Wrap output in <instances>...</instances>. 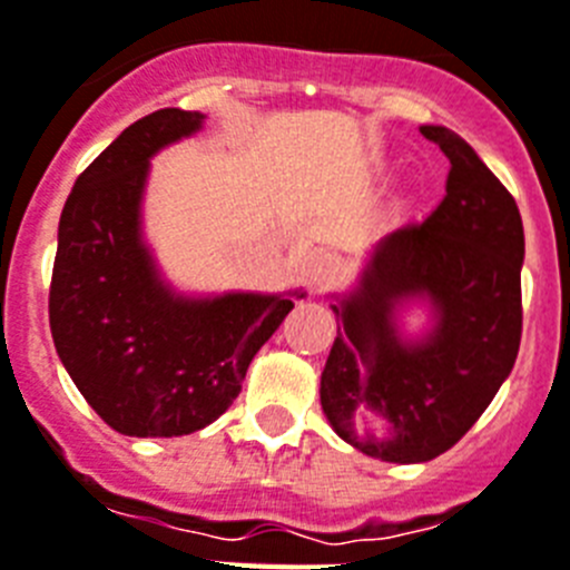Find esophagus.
I'll return each mask as SVG.
<instances>
[{
  "instance_id": "1",
  "label": "esophagus",
  "mask_w": 570,
  "mask_h": 570,
  "mask_svg": "<svg viewBox=\"0 0 570 570\" xmlns=\"http://www.w3.org/2000/svg\"><path fill=\"white\" fill-rule=\"evenodd\" d=\"M342 261H338L336 255H322L315 257L313 263H309V289H315V293H322V289H327V286H333L342 277Z\"/></svg>"
}]
</instances>
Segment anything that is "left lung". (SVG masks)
<instances>
[{
    "label": "left lung",
    "mask_w": 570,
    "mask_h": 570,
    "mask_svg": "<svg viewBox=\"0 0 570 570\" xmlns=\"http://www.w3.org/2000/svg\"><path fill=\"white\" fill-rule=\"evenodd\" d=\"M449 159L446 196L385 234L347 293L322 371V409L362 455L425 463L470 432L519 356L524 228L519 205L458 132L425 124ZM426 309L420 334L404 315Z\"/></svg>",
    "instance_id": "1"
}]
</instances>
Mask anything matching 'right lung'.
<instances>
[{"instance_id":"1","label":"right lung","mask_w":570,"mask_h":570,"mask_svg":"<svg viewBox=\"0 0 570 570\" xmlns=\"http://www.w3.org/2000/svg\"><path fill=\"white\" fill-rule=\"evenodd\" d=\"M203 112L130 124L78 176L60 214L49 293L57 356L86 403L127 438L205 429L304 289L179 293L145 237L150 159L203 130Z\"/></svg>"}]
</instances>
